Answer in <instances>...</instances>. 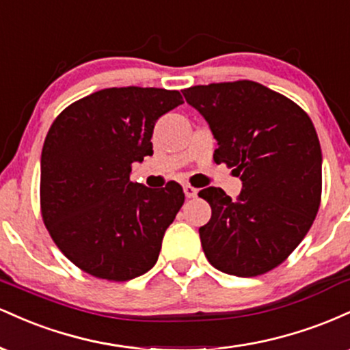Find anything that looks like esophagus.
Masks as SVG:
<instances>
[{"label": "esophagus", "mask_w": 350, "mask_h": 350, "mask_svg": "<svg viewBox=\"0 0 350 350\" xmlns=\"http://www.w3.org/2000/svg\"><path fill=\"white\" fill-rule=\"evenodd\" d=\"M184 194H186V198L192 199V198H196V196H198V189L192 187L191 184H186V186H184Z\"/></svg>", "instance_id": "34e87169"}]
</instances>
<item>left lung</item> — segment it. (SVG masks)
I'll return each instance as SVG.
<instances>
[{
    "label": "left lung",
    "instance_id": "1",
    "mask_svg": "<svg viewBox=\"0 0 350 350\" xmlns=\"http://www.w3.org/2000/svg\"><path fill=\"white\" fill-rule=\"evenodd\" d=\"M183 94L219 143L214 161L243 183L237 200L220 187L199 191L212 208L199 228L202 250L227 275H265L291 255L319 211L323 154L314 124L298 103L252 80Z\"/></svg>",
    "mask_w": 350,
    "mask_h": 350
}]
</instances>
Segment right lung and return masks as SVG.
<instances>
[{
  "instance_id": "1",
  "label": "right lung",
  "mask_w": 350,
  "mask_h": 350,
  "mask_svg": "<svg viewBox=\"0 0 350 350\" xmlns=\"http://www.w3.org/2000/svg\"><path fill=\"white\" fill-rule=\"evenodd\" d=\"M180 103L178 90L111 87L70 103L52 122L41 154V215L82 271L126 281L158 262L183 187L170 180L150 189L130 172L152 154L156 120Z\"/></svg>"
}]
</instances>
